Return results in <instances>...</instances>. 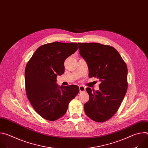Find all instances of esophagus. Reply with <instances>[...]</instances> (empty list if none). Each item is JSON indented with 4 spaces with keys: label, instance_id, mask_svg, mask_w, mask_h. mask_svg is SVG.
Wrapping results in <instances>:
<instances>
[{
    "label": "esophagus",
    "instance_id": "1",
    "mask_svg": "<svg viewBox=\"0 0 148 148\" xmlns=\"http://www.w3.org/2000/svg\"><path fill=\"white\" fill-rule=\"evenodd\" d=\"M79 92H80L86 91V88H85V87H84V86H79Z\"/></svg>",
    "mask_w": 148,
    "mask_h": 148
}]
</instances>
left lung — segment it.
I'll use <instances>...</instances> for the list:
<instances>
[{
    "label": "left lung",
    "instance_id": "obj_1",
    "mask_svg": "<svg viewBox=\"0 0 148 148\" xmlns=\"http://www.w3.org/2000/svg\"><path fill=\"white\" fill-rule=\"evenodd\" d=\"M78 44L80 55L87 62L89 77L101 81L97 91L86 88L90 99L84 104V111L92 120L103 122L118 111L127 91V66L112 46L97 43Z\"/></svg>",
    "mask_w": 148,
    "mask_h": 148
}]
</instances>
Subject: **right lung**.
Listing matches in <instances>:
<instances>
[{"label":"right lung","instance_id":"obj_1","mask_svg":"<svg viewBox=\"0 0 148 148\" xmlns=\"http://www.w3.org/2000/svg\"><path fill=\"white\" fill-rule=\"evenodd\" d=\"M78 49L77 43L55 41L40 46L25 69V89L36 112L48 121H56L67 112L78 94L77 86L58 87L57 76L64 73V61Z\"/></svg>","mask_w":148,"mask_h":148}]
</instances>
